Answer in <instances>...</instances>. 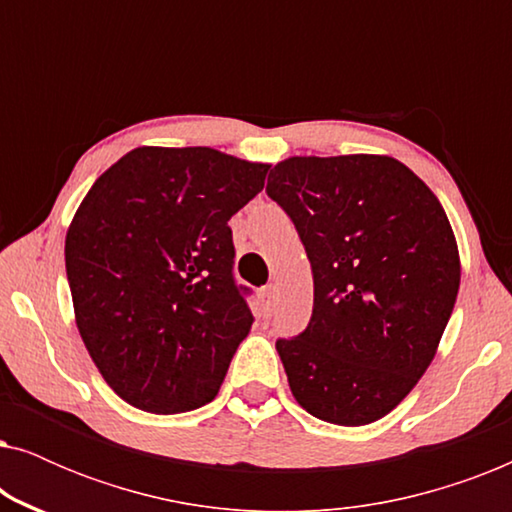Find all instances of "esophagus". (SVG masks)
<instances>
[{"mask_svg": "<svg viewBox=\"0 0 512 512\" xmlns=\"http://www.w3.org/2000/svg\"><path fill=\"white\" fill-rule=\"evenodd\" d=\"M275 300H277L275 284L263 286V291H261V303H263V314H265V317H270V314L275 312Z\"/></svg>", "mask_w": 512, "mask_h": 512, "instance_id": "34e87169", "label": "esophagus"}]
</instances>
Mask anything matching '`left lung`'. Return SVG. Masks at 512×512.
<instances>
[{"label": "left lung", "instance_id": "1", "mask_svg": "<svg viewBox=\"0 0 512 512\" xmlns=\"http://www.w3.org/2000/svg\"><path fill=\"white\" fill-rule=\"evenodd\" d=\"M265 193L312 265L310 324L279 338L289 387L324 422L396 408L436 356L459 293V251L431 188L389 156H296Z\"/></svg>", "mask_w": 512, "mask_h": 512}]
</instances>
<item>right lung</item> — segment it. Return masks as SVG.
Returning <instances> with one entry per match:
<instances>
[{"label": "right lung", "mask_w": 512, "mask_h": 512, "mask_svg": "<svg viewBox=\"0 0 512 512\" xmlns=\"http://www.w3.org/2000/svg\"><path fill=\"white\" fill-rule=\"evenodd\" d=\"M270 165L207 146H139L95 181L65 240L76 326L104 380L156 415L219 394L254 314L230 216Z\"/></svg>", "instance_id": "add662e5"}]
</instances>
